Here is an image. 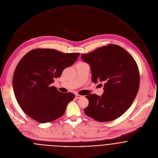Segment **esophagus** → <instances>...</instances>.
<instances>
[{
    "label": "esophagus",
    "mask_w": 158,
    "mask_h": 158,
    "mask_svg": "<svg viewBox=\"0 0 158 158\" xmlns=\"http://www.w3.org/2000/svg\"><path fill=\"white\" fill-rule=\"evenodd\" d=\"M82 97H83L82 95H79V94H75V98H76L77 99H78V98H81Z\"/></svg>",
    "instance_id": "obj_1"
}]
</instances>
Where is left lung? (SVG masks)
Returning <instances> with one entry per match:
<instances>
[{"label":"left lung","instance_id":"obj_1","mask_svg":"<svg viewBox=\"0 0 158 158\" xmlns=\"http://www.w3.org/2000/svg\"><path fill=\"white\" fill-rule=\"evenodd\" d=\"M81 58L90 66L92 82L104 83L102 96L94 94L86 96L89 105L85 113L101 122L118 118L131 106L139 88L140 75L135 59L115 44L99 47L82 54Z\"/></svg>","mask_w":158,"mask_h":158}]
</instances>
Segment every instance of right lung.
I'll return each instance as SVG.
<instances>
[{
  "label": "right lung",
  "mask_w": 158,
  "mask_h": 158,
  "mask_svg": "<svg viewBox=\"0 0 158 158\" xmlns=\"http://www.w3.org/2000/svg\"><path fill=\"white\" fill-rule=\"evenodd\" d=\"M80 53H64L50 48H36L25 54L15 69L13 86L22 110L35 120L52 122L65 113L73 93H63L51 84L72 66Z\"/></svg>",
  "instance_id": "obj_1"
}]
</instances>
